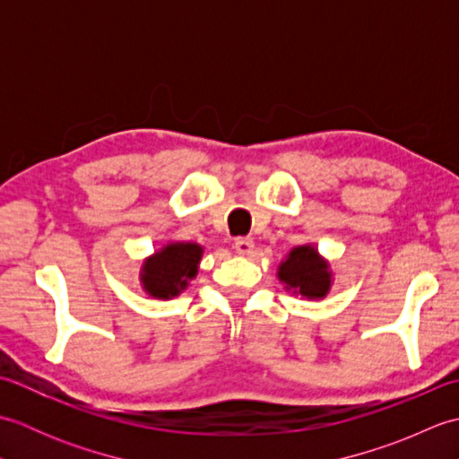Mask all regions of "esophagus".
<instances>
[{
    "label": "esophagus",
    "mask_w": 459,
    "mask_h": 459,
    "mask_svg": "<svg viewBox=\"0 0 459 459\" xmlns=\"http://www.w3.org/2000/svg\"><path fill=\"white\" fill-rule=\"evenodd\" d=\"M235 250L242 256H248L252 255V250H255V240L250 237H238L235 238Z\"/></svg>",
    "instance_id": "1"
}]
</instances>
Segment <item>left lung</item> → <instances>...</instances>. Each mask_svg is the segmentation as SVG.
Segmentation results:
<instances>
[{"label":"left lung","mask_w":459,"mask_h":459,"mask_svg":"<svg viewBox=\"0 0 459 459\" xmlns=\"http://www.w3.org/2000/svg\"><path fill=\"white\" fill-rule=\"evenodd\" d=\"M278 278L286 290L307 299H321L331 290L329 262L311 247H296L278 268Z\"/></svg>","instance_id":"8db88e82"}]
</instances>
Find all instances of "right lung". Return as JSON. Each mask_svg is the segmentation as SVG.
<instances>
[{"label": "right lung", "instance_id": "right-lung-1", "mask_svg": "<svg viewBox=\"0 0 459 459\" xmlns=\"http://www.w3.org/2000/svg\"><path fill=\"white\" fill-rule=\"evenodd\" d=\"M203 247L195 242H169L143 262L140 281L152 298L169 299L179 296L197 276Z\"/></svg>", "mask_w": 459, "mask_h": 459}]
</instances>
